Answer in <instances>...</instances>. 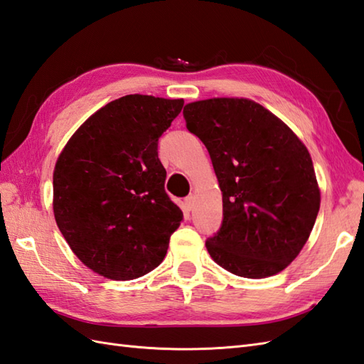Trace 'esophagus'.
<instances>
[{
	"label": "esophagus",
	"instance_id": "34e87169",
	"mask_svg": "<svg viewBox=\"0 0 364 364\" xmlns=\"http://www.w3.org/2000/svg\"><path fill=\"white\" fill-rule=\"evenodd\" d=\"M193 203H196V197H193V196H189V197L184 198V209L188 210V213H189V210H192Z\"/></svg>",
	"mask_w": 364,
	"mask_h": 364
}]
</instances>
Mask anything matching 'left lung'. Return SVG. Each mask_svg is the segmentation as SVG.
I'll use <instances>...</instances> for the list:
<instances>
[{"label":"left lung","instance_id":"1","mask_svg":"<svg viewBox=\"0 0 364 364\" xmlns=\"http://www.w3.org/2000/svg\"><path fill=\"white\" fill-rule=\"evenodd\" d=\"M183 114L206 146L222 191V228L206 242L210 257L235 276L281 273L309 240L321 205L307 147L251 99L197 100Z\"/></svg>","mask_w":364,"mask_h":364}]
</instances>
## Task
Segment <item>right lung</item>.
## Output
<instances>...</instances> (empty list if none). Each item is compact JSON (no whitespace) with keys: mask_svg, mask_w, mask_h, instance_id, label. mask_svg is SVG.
Returning <instances> with one entry per match:
<instances>
[{"mask_svg":"<svg viewBox=\"0 0 364 364\" xmlns=\"http://www.w3.org/2000/svg\"><path fill=\"white\" fill-rule=\"evenodd\" d=\"M183 99L129 95L83 122L57 158L53 209L83 265L113 281L155 269L183 220L164 191L158 139Z\"/></svg>","mask_w":364,"mask_h":364,"instance_id":"obj_1","label":"right lung"}]
</instances>
